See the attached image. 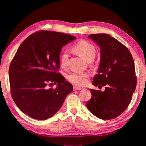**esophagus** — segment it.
<instances>
[{"instance_id": "esophagus-1", "label": "esophagus", "mask_w": 146, "mask_h": 146, "mask_svg": "<svg viewBox=\"0 0 146 146\" xmlns=\"http://www.w3.org/2000/svg\"><path fill=\"white\" fill-rule=\"evenodd\" d=\"M82 88H80V87H78V86H73V90H81Z\"/></svg>"}]
</instances>
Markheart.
<instances>
[{
    "instance_id": "obj_1",
    "label": "heart",
    "mask_w": 146,
    "mask_h": 146,
    "mask_svg": "<svg viewBox=\"0 0 146 146\" xmlns=\"http://www.w3.org/2000/svg\"><path fill=\"white\" fill-rule=\"evenodd\" d=\"M73 49L77 54H79L88 61H91L94 60L96 49L95 46L88 41L82 40L73 46ZM68 60V52L64 51L60 57V64L62 67H66ZM90 73H72L68 76V80L74 85L80 86H83L87 84L90 78Z\"/></svg>"
}]
</instances>
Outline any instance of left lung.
<instances>
[{
	"label": "left lung",
	"instance_id": "obj_1",
	"mask_svg": "<svg viewBox=\"0 0 146 146\" xmlns=\"http://www.w3.org/2000/svg\"><path fill=\"white\" fill-rule=\"evenodd\" d=\"M88 38L100 49L98 73L92 83L106 87L104 92L90 89L92 98L86 107L99 119H113L129 106L135 90L137 78L134 60L127 48L109 35H90Z\"/></svg>",
	"mask_w": 146,
	"mask_h": 146
}]
</instances>
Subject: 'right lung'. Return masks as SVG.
Wrapping results in <instances>:
<instances>
[{"label":"right lung","mask_w":146,"mask_h":146,"mask_svg":"<svg viewBox=\"0 0 146 146\" xmlns=\"http://www.w3.org/2000/svg\"><path fill=\"white\" fill-rule=\"evenodd\" d=\"M76 39L66 34L41 31L19 47L9 70L12 97L18 108L33 119L46 120L60 109L73 86L56 72L63 46ZM49 82L57 83L48 89Z\"/></svg>","instance_id":"obj_1"}]
</instances>
